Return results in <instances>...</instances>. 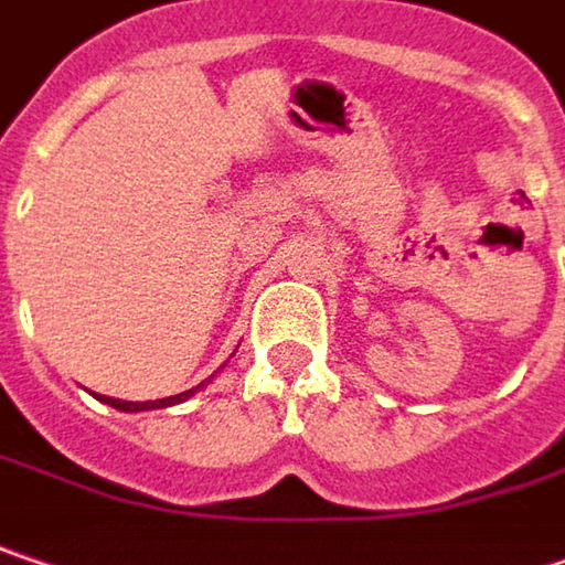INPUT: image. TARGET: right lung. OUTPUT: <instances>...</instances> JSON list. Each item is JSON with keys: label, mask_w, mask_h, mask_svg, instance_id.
<instances>
[{"label": "right lung", "mask_w": 565, "mask_h": 565, "mask_svg": "<svg viewBox=\"0 0 565 565\" xmlns=\"http://www.w3.org/2000/svg\"><path fill=\"white\" fill-rule=\"evenodd\" d=\"M204 383H198V386H191V390H184L179 396H166V399H152V403H124V399H115V396H98L102 403H108V406H115L120 413H143V409H166V406H175V403H184L188 396H194L198 390H201Z\"/></svg>", "instance_id": "add662e5"}]
</instances>
